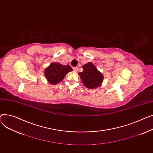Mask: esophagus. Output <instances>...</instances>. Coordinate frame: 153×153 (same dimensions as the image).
Here are the masks:
<instances>
[{
	"mask_svg": "<svg viewBox=\"0 0 153 153\" xmlns=\"http://www.w3.org/2000/svg\"><path fill=\"white\" fill-rule=\"evenodd\" d=\"M78 70V67H74V70L75 71H77Z\"/></svg>",
	"mask_w": 153,
	"mask_h": 153,
	"instance_id": "obj_1",
	"label": "esophagus"
}]
</instances>
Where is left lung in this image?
I'll return each mask as SVG.
<instances>
[{"instance_id":"left-lung-1","label":"left lung","mask_w":153,"mask_h":153,"mask_svg":"<svg viewBox=\"0 0 153 153\" xmlns=\"http://www.w3.org/2000/svg\"><path fill=\"white\" fill-rule=\"evenodd\" d=\"M83 71L78 73L83 85L89 89H95L101 86L104 76L92 62L83 65Z\"/></svg>"}]
</instances>
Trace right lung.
I'll use <instances>...</instances> for the list:
<instances>
[{
  "instance_id": "obj_1",
  "label": "right lung",
  "mask_w": 153,
  "mask_h": 153,
  "mask_svg": "<svg viewBox=\"0 0 153 153\" xmlns=\"http://www.w3.org/2000/svg\"><path fill=\"white\" fill-rule=\"evenodd\" d=\"M73 70L69 65H64L59 62H52L44 70V75L48 82L52 85L59 83L65 75Z\"/></svg>"
}]
</instances>
